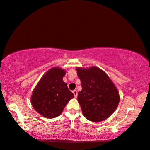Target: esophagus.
Listing matches in <instances>:
<instances>
[{
	"instance_id": "1",
	"label": "esophagus",
	"mask_w": 150,
	"mask_h": 150,
	"mask_svg": "<svg viewBox=\"0 0 150 150\" xmlns=\"http://www.w3.org/2000/svg\"><path fill=\"white\" fill-rule=\"evenodd\" d=\"M73 93L74 96H75V98H77V91H76V90H74V91H73Z\"/></svg>"
}]
</instances>
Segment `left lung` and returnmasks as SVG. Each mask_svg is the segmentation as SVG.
Masks as SVG:
<instances>
[{
    "label": "left lung",
    "mask_w": 150,
    "mask_h": 150,
    "mask_svg": "<svg viewBox=\"0 0 150 150\" xmlns=\"http://www.w3.org/2000/svg\"><path fill=\"white\" fill-rule=\"evenodd\" d=\"M81 89L77 100L88 120L99 122L108 118L118 106L120 97L108 75L97 67L76 68Z\"/></svg>",
    "instance_id": "left-lung-1"
}]
</instances>
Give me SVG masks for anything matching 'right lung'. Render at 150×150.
Masks as SVG:
<instances>
[{
    "mask_svg": "<svg viewBox=\"0 0 150 150\" xmlns=\"http://www.w3.org/2000/svg\"><path fill=\"white\" fill-rule=\"evenodd\" d=\"M65 70L59 67L49 69L40 79L32 92L31 103L37 112L46 118L58 117L74 95L63 81Z\"/></svg>",
    "mask_w": 150,
    "mask_h": 150,
    "instance_id": "obj_1",
    "label": "right lung"
}]
</instances>
